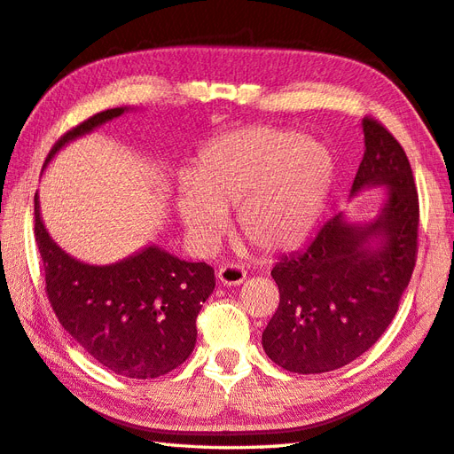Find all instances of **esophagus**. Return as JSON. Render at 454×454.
Wrapping results in <instances>:
<instances>
[{
    "label": "esophagus",
    "instance_id": "obj_1",
    "mask_svg": "<svg viewBox=\"0 0 454 454\" xmlns=\"http://www.w3.org/2000/svg\"><path fill=\"white\" fill-rule=\"evenodd\" d=\"M218 279L222 286H239L246 279V270L239 263H226L218 268Z\"/></svg>",
    "mask_w": 454,
    "mask_h": 454
}]
</instances>
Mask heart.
<instances>
[{"label":"heart","instance_id":"1","mask_svg":"<svg viewBox=\"0 0 454 454\" xmlns=\"http://www.w3.org/2000/svg\"><path fill=\"white\" fill-rule=\"evenodd\" d=\"M333 181L331 153L317 141L278 128H246L204 147L179 194L184 228L212 244L236 208L239 234L262 252L301 242Z\"/></svg>","mask_w":454,"mask_h":454}]
</instances>
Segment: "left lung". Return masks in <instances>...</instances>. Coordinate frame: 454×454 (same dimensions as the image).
<instances>
[{"mask_svg":"<svg viewBox=\"0 0 454 454\" xmlns=\"http://www.w3.org/2000/svg\"><path fill=\"white\" fill-rule=\"evenodd\" d=\"M362 163L352 192L387 184L381 215L366 226L328 218L301 252L283 255L271 278L279 307L262 334L268 356L295 374L342 368L376 344L397 313L417 262L419 197L403 147L372 115L362 121ZM380 235L376 251L367 238Z\"/></svg>","mask_w":454,"mask_h":454,"instance_id":"left-lung-1","label":"left lung"}]
</instances>
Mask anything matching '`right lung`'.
<instances>
[{"instance_id":"add662e5","label":"right lung","mask_w":454,"mask_h":454,"mask_svg":"<svg viewBox=\"0 0 454 454\" xmlns=\"http://www.w3.org/2000/svg\"><path fill=\"white\" fill-rule=\"evenodd\" d=\"M112 108L68 129L47 161L78 136L118 118ZM35 239L44 265V291L62 328L115 374L149 380L179 368L197 342V317L215 291V270L149 246L112 265H88L49 238L35 192Z\"/></svg>"}]
</instances>
